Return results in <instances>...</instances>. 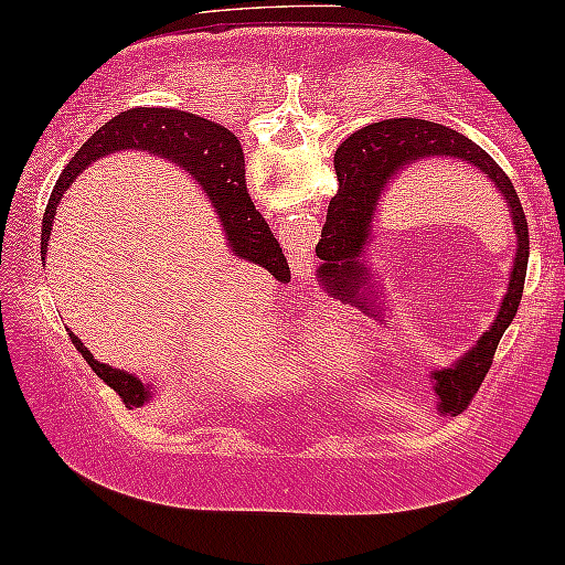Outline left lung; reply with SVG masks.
<instances>
[{
  "label": "left lung",
  "instance_id": "left-lung-1",
  "mask_svg": "<svg viewBox=\"0 0 565 565\" xmlns=\"http://www.w3.org/2000/svg\"><path fill=\"white\" fill-rule=\"evenodd\" d=\"M431 156H455V159H462L488 173L494 186L500 189V194L505 196L508 212L513 214L518 234V253L513 273H510V288L492 328L452 369L431 373L434 392L439 396V412L457 416L470 406L477 388L482 386L492 366L494 349H498L508 326L513 323L520 298H523L527 255H531V237H527L523 204H520L515 186L510 184L505 171L492 161V156L482 151L467 136L452 131V128L419 118L381 120V124H371L345 138L341 149L335 151L338 194L328 206L323 239L318 242V255L320 259H326L318 273L323 277L326 288L338 298L351 300L361 310L373 312L371 298L366 295L371 290H363L366 267L359 263L369 239L373 212H376V204L388 181L398 171L422 159H431Z\"/></svg>",
  "mask_w": 565,
  "mask_h": 565
}]
</instances>
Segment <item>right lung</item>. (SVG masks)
I'll return each instance as SVG.
<instances>
[{
	"instance_id": "add662e5",
	"label": "right lung",
	"mask_w": 565,
	"mask_h": 565,
	"mask_svg": "<svg viewBox=\"0 0 565 565\" xmlns=\"http://www.w3.org/2000/svg\"><path fill=\"white\" fill-rule=\"evenodd\" d=\"M120 149H143L159 153L169 161H177L179 167H184L192 173L199 184H202L206 196L212 199L234 255L265 267L275 277H282V273L290 270L288 263H285L280 242L270 232V224L255 210L253 199L247 194L245 153H242L237 136L227 131L224 126L214 124V120L199 118L186 110L169 108H134L120 113V116L110 118L106 126L98 128L77 149L71 163L65 167L63 177L57 179L55 192L50 196L45 220H42V255L47 253V239L60 196L67 192L73 179L90 161ZM67 333H71L75 349L88 361V366L120 396V402L128 409H136V406H143L149 402L151 394L141 381L131 376V373L110 369L106 363L95 361L81 338L73 331Z\"/></svg>"
}]
</instances>
